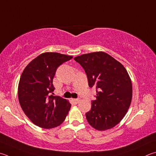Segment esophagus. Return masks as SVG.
<instances>
[{
	"label": "esophagus",
	"mask_w": 156,
	"mask_h": 156,
	"mask_svg": "<svg viewBox=\"0 0 156 156\" xmlns=\"http://www.w3.org/2000/svg\"><path fill=\"white\" fill-rule=\"evenodd\" d=\"M73 101H74L76 104H78V102H80V99H73Z\"/></svg>",
	"instance_id": "1"
}]
</instances>
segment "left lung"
I'll return each mask as SVG.
<instances>
[{"label": "left lung", "instance_id": "1", "mask_svg": "<svg viewBox=\"0 0 156 156\" xmlns=\"http://www.w3.org/2000/svg\"><path fill=\"white\" fill-rule=\"evenodd\" d=\"M74 60L85 71L89 86L97 92L86 113L88 123L100 131L112 128L125 117L132 101V84L127 70L104 52L84 54Z\"/></svg>", "mask_w": 156, "mask_h": 156}]
</instances>
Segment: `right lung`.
<instances>
[{"instance_id": "obj_1", "label": "right lung", "mask_w": 156, "mask_h": 156, "mask_svg": "<svg viewBox=\"0 0 156 156\" xmlns=\"http://www.w3.org/2000/svg\"><path fill=\"white\" fill-rule=\"evenodd\" d=\"M57 52H44L25 67L18 89L20 104L32 122L42 128L56 127L63 122L70 110L68 100L48 95L54 91L52 80L57 67L72 58Z\"/></svg>"}]
</instances>
